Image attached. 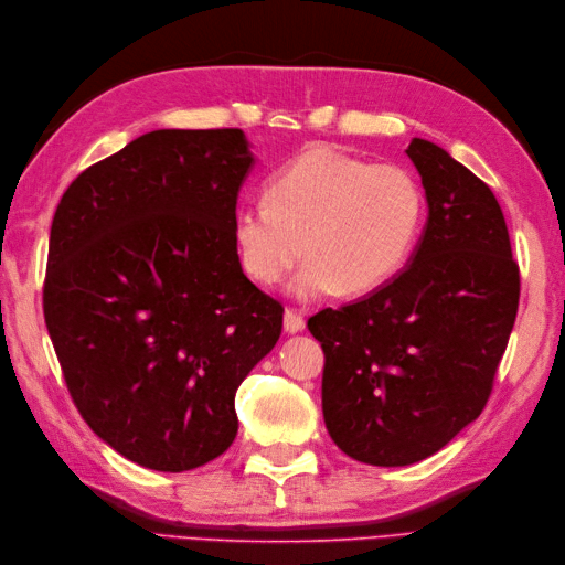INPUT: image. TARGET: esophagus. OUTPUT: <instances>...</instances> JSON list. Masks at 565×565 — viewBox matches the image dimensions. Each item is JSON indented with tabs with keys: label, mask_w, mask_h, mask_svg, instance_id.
Returning a JSON list of instances; mask_svg holds the SVG:
<instances>
[{
	"label": "esophagus",
	"mask_w": 565,
	"mask_h": 565,
	"mask_svg": "<svg viewBox=\"0 0 565 565\" xmlns=\"http://www.w3.org/2000/svg\"><path fill=\"white\" fill-rule=\"evenodd\" d=\"M306 330V320H303V316L298 313V310H294V308H289L284 313V332L286 334H298V332H303Z\"/></svg>",
	"instance_id": "esophagus-1"
}]
</instances>
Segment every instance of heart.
<instances>
[{"label":"heart","instance_id":"obj_1","mask_svg":"<svg viewBox=\"0 0 565 565\" xmlns=\"http://www.w3.org/2000/svg\"><path fill=\"white\" fill-rule=\"evenodd\" d=\"M425 221V191L403 164L313 148L276 170L267 201L233 213L239 267L262 286L279 284L306 252L289 294L298 301L362 296L411 257Z\"/></svg>","mask_w":565,"mask_h":565}]
</instances>
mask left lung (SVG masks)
Returning a JSON list of instances; mask_svg holds the SVG:
<instances>
[{"label": "left lung", "instance_id": "obj_1", "mask_svg": "<svg viewBox=\"0 0 565 565\" xmlns=\"http://www.w3.org/2000/svg\"><path fill=\"white\" fill-rule=\"evenodd\" d=\"M405 152L427 201L405 269L308 320L326 352L322 417L332 441L388 468L437 454L481 415L520 303L493 191L435 142L415 138Z\"/></svg>", "mask_w": 565, "mask_h": 565}]
</instances>
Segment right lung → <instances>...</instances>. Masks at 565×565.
I'll list each match as a JSON object with an SVG mask.
<instances>
[{"mask_svg":"<svg viewBox=\"0 0 565 565\" xmlns=\"http://www.w3.org/2000/svg\"><path fill=\"white\" fill-rule=\"evenodd\" d=\"M249 148L239 128L152 130L57 203L47 334L94 435L152 471L231 447L235 391L281 334V303L247 279L233 243Z\"/></svg>","mask_w":565,"mask_h":565,"instance_id":"right-lung-1","label":"right lung"}]
</instances>
